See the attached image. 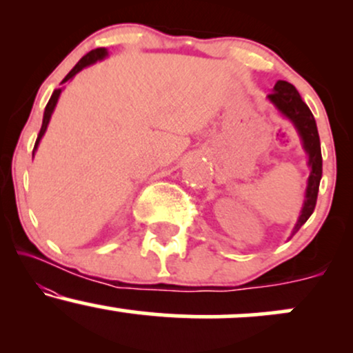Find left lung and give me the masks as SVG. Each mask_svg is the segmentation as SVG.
Segmentation results:
<instances>
[{"label": "left lung", "mask_w": 353, "mask_h": 353, "mask_svg": "<svg viewBox=\"0 0 353 353\" xmlns=\"http://www.w3.org/2000/svg\"><path fill=\"white\" fill-rule=\"evenodd\" d=\"M270 103L277 108V111L282 116H285L297 129L299 136L302 139L303 151L309 156V168L310 176L307 181L305 189V199H303V205L299 216L297 224L292 230V236L297 232L307 222V219L314 212L315 204H317V194L320 179H322V152H320V137L317 131V124H315L314 114L310 112L309 106L303 103L299 91L292 84L287 81H277L269 96Z\"/></svg>", "instance_id": "1"}]
</instances>
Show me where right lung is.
Returning <instances> with one entry per match:
<instances>
[{
  "mask_svg": "<svg viewBox=\"0 0 353 353\" xmlns=\"http://www.w3.org/2000/svg\"><path fill=\"white\" fill-rule=\"evenodd\" d=\"M108 56V50L106 48H96V50H92V51H89L86 56H83V58H81L79 61H78V64H76L74 68H72V70L68 72L66 74V78H64L63 81H61V84L63 83H66V81H70V79H72L74 78L76 74H78V72L83 70V68H86V66H91V64H94L96 61H101V59H104ZM61 91H63V88H58V89H54V92H52L51 94V98H50V101H48V104H46V109H44V116H43V124H41V129H39V134H38V139H36V144H34V149H33V156H34V151H36V148H38V144H39V141H41V137L44 136V132H46V128H48V124H50V119H51V114H52V111H54V108H56V103H58V99H59V94H61Z\"/></svg>",
  "mask_w": 353,
  "mask_h": 353,
  "instance_id": "add662e5",
  "label": "right lung"
}]
</instances>
